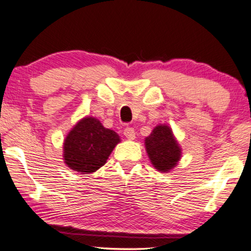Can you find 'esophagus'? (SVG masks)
I'll return each mask as SVG.
<instances>
[{
	"label": "esophagus",
	"instance_id": "1",
	"mask_svg": "<svg viewBox=\"0 0 251 251\" xmlns=\"http://www.w3.org/2000/svg\"><path fill=\"white\" fill-rule=\"evenodd\" d=\"M123 134H125L128 139H130V140H133V139L136 138V131H134L133 128H131V126H126V128L123 130Z\"/></svg>",
	"mask_w": 251,
	"mask_h": 251
}]
</instances>
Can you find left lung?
<instances>
[{
    "mask_svg": "<svg viewBox=\"0 0 251 251\" xmlns=\"http://www.w3.org/2000/svg\"><path fill=\"white\" fill-rule=\"evenodd\" d=\"M146 149L152 165L161 172L175 167L180 158L178 144L168 126H158L152 130L151 134L146 138Z\"/></svg>",
    "mask_w": 251,
    "mask_h": 251,
    "instance_id": "left-lung-1",
    "label": "left lung"
}]
</instances>
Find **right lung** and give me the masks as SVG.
<instances>
[{"label": "right lung", "instance_id": "add662e5", "mask_svg": "<svg viewBox=\"0 0 251 251\" xmlns=\"http://www.w3.org/2000/svg\"><path fill=\"white\" fill-rule=\"evenodd\" d=\"M119 141L118 134L104 128L98 119L84 118L65 139V163L80 174L94 173L106 163Z\"/></svg>", "mask_w": 251, "mask_h": 251}]
</instances>
